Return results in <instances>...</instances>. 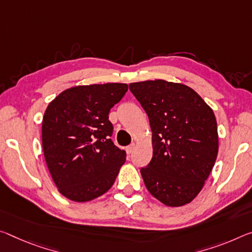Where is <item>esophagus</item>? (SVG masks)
Segmentation results:
<instances>
[{
	"label": "esophagus",
	"mask_w": 252,
	"mask_h": 252,
	"mask_svg": "<svg viewBox=\"0 0 252 252\" xmlns=\"http://www.w3.org/2000/svg\"><path fill=\"white\" fill-rule=\"evenodd\" d=\"M133 150H134V143H132V145H130V146L126 147V153L127 154H132Z\"/></svg>",
	"instance_id": "esophagus-1"
}]
</instances>
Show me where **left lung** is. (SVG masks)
Returning a JSON list of instances; mask_svg holds the SVG:
<instances>
[{
  "label": "left lung",
  "mask_w": 252,
  "mask_h": 252,
  "mask_svg": "<svg viewBox=\"0 0 252 252\" xmlns=\"http://www.w3.org/2000/svg\"><path fill=\"white\" fill-rule=\"evenodd\" d=\"M129 89L153 131V158L140 169L147 189L163 204L185 205L201 191L217 160L213 111L183 84L156 79L132 83Z\"/></svg>",
  "instance_id": "left-lung-1"
}]
</instances>
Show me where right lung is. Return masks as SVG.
Masks as SVG:
<instances>
[{"instance_id":"right-lung-1","label":"right lung","mask_w":252,"mask_h":252,"mask_svg":"<svg viewBox=\"0 0 252 252\" xmlns=\"http://www.w3.org/2000/svg\"><path fill=\"white\" fill-rule=\"evenodd\" d=\"M126 84L75 86L48 105L42 120V148L56 186L67 198L87 202L111 189L126 161L111 140L110 110Z\"/></svg>"}]
</instances>
